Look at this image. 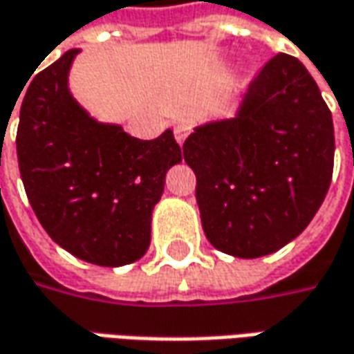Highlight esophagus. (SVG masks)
<instances>
[{
  "mask_svg": "<svg viewBox=\"0 0 354 354\" xmlns=\"http://www.w3.org/2000/svg\"><path fill=\"white\" fill-rule=\"evenodd\" d=\"M189 133V127L186 125V123H178L176 127H174V137H176V140L182 145L184 140H186V137H188Z\"/></svg>",
  "mask_w": 354,
  "mask_h": 354,
  "instance_id": "34e87169",
  "label": "esophagus"
}]
</instances>
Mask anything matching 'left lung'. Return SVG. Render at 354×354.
I'll return each mask as SVG.
<instances>
[{"label": "left lung", "instance_id": "obj_1", "mask_svg": "<svg viewBox=\"0 0 354 354\" xmlns=\"http://www.w3.org/2000/svg\"><path fill=\"white\" fill-rule=\"evenodd\" d=\"M333 119L298 58L276 55L250 82L237 115L184 142L201 225L215 249L259 259L310 225L333 176Z\"/></svg>", "mask_w": 354, "mask_h": 354}]
</instances>
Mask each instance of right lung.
<instances>
[{
  "instance_id": "right-lung-1",
  "label": "right lung",
  "mask_w": 354,
  "mask_h": 354,
  "mask_svg": "<svg viewBox=\"0 0 354 354\" xmlns=\"http://www.w3.org/2000/svg\"><path fill=\"white\" fill-rule=\"evenodd\" d=\"M78 53H64L25 90L15 140L19 172L56 245L97 266H123L149 249L153 209L182 149L170 129L140 140L88 115L68 90Z\"/></svg>"
}]
</instances>
